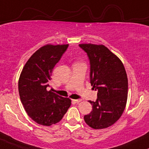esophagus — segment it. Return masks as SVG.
Wrapping results in <instances>:
<instances>
[{
	"label": "esophagus",
	"instance_id": "34e87169",
	"mask_svg": "<svg viewBox=\"0 0 149 149\" xmlns=\"http://www.w3.org/2000/svg\"><path fill=\"white\" fill-rule=\"evenodd\" d=\"M72 101H73V102H75V103H79L81 101V99H77V100H72Z\"/></svg>",
	"mask_w": 149,
	"mask_h": 149
}]
</instances>
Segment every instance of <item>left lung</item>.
<instances>
[{"mask_svg": "<svg viewBox=\"0 0 149 149\" xmlns=\"http://www.w3.org/2000/svg\"><path fill=\"white\" fill-rule=\"evenodd\" d=\"M91 64V86L97 91L95 102L89 100L93 110L84 116L86 123L95 130L114 125L125 110L128 95V79L120 58L102 45L81 44Z\"/></svg>", "mask_w": 149, "mask_h": 149, "instance_id": "8db88e82", "label": "left lung"}]
</instances>
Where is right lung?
<instances>
[{"label":"right lung","mask_w":149,"mask_h":149,"mask_svg":"<svg viewBox=\"0 0 149 149\" xmlns=\"http://www.w3.org/2000/svg\"><path fill=\"white\" fill-rule=\"evenodd\" d=\"M68 45H47L31 56L25 63L18 81L21 102L32 120L51 126L61 120L71 104L63 97L47 90L52 69L66 52Z\"/></svg>","instance_id":"add662e5"}]
</instances>
